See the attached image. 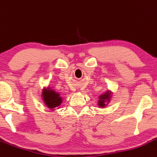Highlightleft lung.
Masks as SVG:
<instances>
[{
	"label": "left lung",
	"instance_id": "left-lung-1",
	"mask_svg": "<svg viewBox=\"0 0 157 157\" xmlns=\"http://www.w3.org/2000/svg\"><path fill=\"white\" fill-rule=\"evenodd\" d=\"M111 97V91H109V90H107L106 92H105L103 94L99 96V99L98 101V105H99V107H106V105L110 101Z\"/></svg>",
	"mask_w": 157,
	"mask_h": 157
}]
</instances>
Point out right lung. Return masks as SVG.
<instances>
[{"instance_id":"add662e5","label":"right lung","mask_w":157,"mask_h":157,"mask_svg":"<svg viewBox=\"0 0 157 157\" xmlns=\"http://www.w3.org/2000/svg\"><path fill=\"white\" fill-rule=\"evenodd\" d=\"M41 96L46 106L51 110L56 109L55 108L59 107L63 101L60 94L52 89H50L49 87L47 88H43Z\"/></svg>"}]
</instances>
